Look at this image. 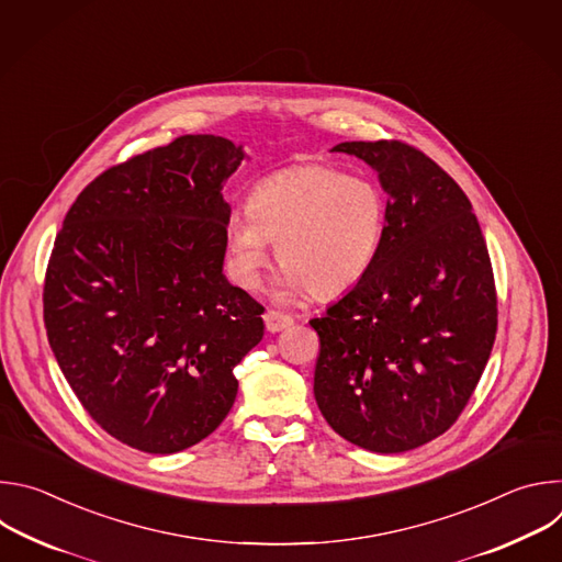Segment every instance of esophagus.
<instances>
[{"label": "esophagus", "instance_id": "1", "mask_svg": "<svg viewBox=\"0 0 562 562\" xmlns=\"http://www.w3.org/2000/svg\"><path fill=\"white\" fill-rule=\"evenodd\" d=\"M265 325H267V331H269V334H278V331L289 329V327L293 325V315L269 308V311L265 313Z\"/></svg>", "mask_w": 562, "mask_h": 562}]
</instances>
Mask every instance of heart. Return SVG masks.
<instances>
[{
	"instance_id": "heart-1",
	"label": "heart",
	"mask_w": 562,
	"mask_h": 562,
	"mask_svg": "<svg viewBox=\"0 0 562 562\" xmlns=\"http://www.w3.org/2000/svg\"><path fill=\"white\" fill-rule=\"evenodd\" d=\"M386 215V195L371 178L319 162L280 169L258 180L247 209L226 220L231 276L245 289H258L276 243L284 293H338L375 262Z\"/></svg>"
}]
</instances>
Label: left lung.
Wrapping results in <instances>:
<instances>
[{"label":"left lung","mask_w":562,"mask_h":562,"mask_svg":"<svg viewBox=\"0 0 562 562\" xmlns=\"http://www.w3.org/2000/svg\"><path fill=\"white\" fill-rule=\"evenodd\" d=\"M389 195L382 249L327 315L313 393L345 440L400 453L445 434L490 360L498 300L471 202L423 150L397 142H342Z\"/></svg>","instance_id":"1"}]
</instances>
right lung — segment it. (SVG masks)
<instances>
[{
	"mask_svg": "<svg viewBox=\"0 0 562 562\" xmlns=\"http://www.w3.org/2000/svg\"><path fill=\"white\" fill-rule=\"evenodd\" d=\"M247 155L182 135L98 176L55 237L44 325L89 416L120 442L176 453L231 412L235 364L265 306L222 273L226 180Z\"/></svg>",
	"mask_w": 562,
	"mask_h": 562,
	"instance_id": "obj_1",
	"label": "right lung"
}]
</instances>
